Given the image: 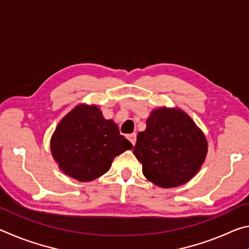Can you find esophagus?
<instances>
[{
    "label": "esophagus",
    "instance_id": "esophagus-1",
    "mask_svg": "<svg viewBox=\"0 0 249 249\" xmlns=\"http://www.w3.org/2000/svg\"><path fill=\"white\" fill-rule=\"evenodd\" d=\"M127 138H128V141L132 142V145L134 146L135 144H136V134L135 133H133V134H129L128 136H127Z\"/></svg>",
    "mask_w": 249,
    "mask_h": 249
}]
</instances>
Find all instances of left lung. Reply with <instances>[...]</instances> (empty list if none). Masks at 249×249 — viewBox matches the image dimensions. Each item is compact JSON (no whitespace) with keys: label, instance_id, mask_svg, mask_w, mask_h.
<instances>
[{"label":"left lung","instance_id":"obj_1","mask_svg":"<svg viewBox=\"0 0 249 249\" xmlns=\"http://www.w3.org/2000/svg\"><path fill=\"white\" fill-rule=\"evenodd\" d=\"M146 123L134 147L144 176L161 188L178 187L191 180L208 154L202 130L179 108L154 109Z\"/></svg>","mask_w":249,"mask_h":249}]
</instances>
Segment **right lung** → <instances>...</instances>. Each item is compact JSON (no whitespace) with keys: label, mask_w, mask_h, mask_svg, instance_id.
Here are the masks:
<instances>
[{"label":"right lung","mask_w":249,"mask_h":249,"mask_svg":"<svg viewBox=\"0 0 249 249\" xmlns=\"http://www.w3.org/2000/svg\"><path fill=\"white\" fill-rule=\"evenodd\" d=\"M50 148L61 171L88 182L108 171L113 159L133 145L96 105L80 104L58 124Z\"/></svg>","instance_id":"add662e5"}]
</instances>
